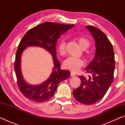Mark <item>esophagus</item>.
Segmentation results:
<instances>
[{
    "instance_id": "esophagus-1",
    "label": "esophagus",
    "mask_w": 125,
    "mask_h": 125,
    "mask_svg": "<svg viewBox=\"0 0 125 125\" xmlns=\"http://www.w3.org/2000/svg\"><path fill=\"white\" fill-rule=\"evenodd\" d=\"M76 75V74L74 72H71V77H75Z\"/></svg>"
}]
</instances>
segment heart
Segmentation results:
<instances>
[{"instance_id": "1", "label": "heart", "mask_w": 125, "mask_h": 125, "mask_svg": "<svg viewBox=\"0 0 125 125\" xmlns=\"http://www.w3.org/2000/svg\"><path fill=\"white\" fill-rule=\"evenodd\" d=\"M77 40L80 47L82 50H86L90 46V41L85 37L80 36L77 38ZM65 46L66 43L64 40L60 42L58 45V51L61 55L64 56L65 54ZM86 57H89V54H86ZM84 64V61L82 59L79 58H75L73 57H70L64 61L63 63V65L65 68L69 69L72 72H77L83 67Z\"/></svg>"}]
</instances>
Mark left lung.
<instances>
[{"mask_svg": "<svg viewBox=\"0 0 125 125\" xmlns=\"http://www.w3.org/2000/svg\"><path fill=\"white\" fill-rule=\"evenodd\" d=\"M95 42L96 52L94 60L86 68L88 77L79 76L81 85L73 93L78 102L90 105L103 98L114 80L115 66L113 45L102 31L93 26H86Z\"/></svg>", "mask_w": 125, "mask_h": 125, "instance_id": "8db88e82", "label": "left lung"}]
</instances>
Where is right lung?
Wrapping results in <instances>:
<instances>
[{
	"label": "right lung",
	"instance_id": "obj_1",
	"mask_svg": "<svg viewBox=\"0 0 125 125\" xmlns=\"http://www.w3.org/2000/svg\"><path fill=\"white\" fill-rule=\"evenodd\" d=\"M74 26L52 22H43L30 29L22 38L16 51L14 69L19 90L29 100L37 103L50 100L54 95L59 83L70 77V72L61 69L60 63L57 60L56 45L61 34ZM30 45L45 48L52 54L54 59V67L52 74L46 81L39 86L29 85L25 82L21 72V56L26 47Z\"/></svg>",
	"mask_w": 125,
	"mask_h": 125
}]
</instances>
